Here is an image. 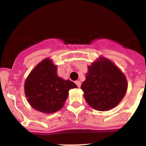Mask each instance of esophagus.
Segmentation results:
<instances>
[{
  "label": "esophagus",
  "instance_id": "obj_1",
  "mask_svg": "<svg viewBox=\"0 0 146 146\" xmlns=\"http://www.w3.org/2000/svg\"><path fill=\"white\" fill-rule=\"evenodd\" d=\"M76 84L77 85V86L78 87V88H80V85H81V82H80V81H79V80H78V81H76Z\"/></svg>",
  "mask_w": 146,
  "mask_h": 146
}]
</instances>
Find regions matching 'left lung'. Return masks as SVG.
I'll return each instance as SVG.
<instances>
[{"label":"left lung","instance_id":"left-lung-1","mask_svg":"<svg viewBox=\"0 0 146 146\" xmlns=\"http://www.w3.org/2000/svg\"><path fill=\"white\" fill-rule=\"evenodd\" d=\"M81 89L88 104L98 111H108L120 103L127 91L125 75L111 61L100 56L88 66Z\"/></svg>","mask_w":146,"mask_h":146}]
</instances>
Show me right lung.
Wrapping results in <instances>:
<instances>
[{"instance_id": "add662e5", "label": "right lung", "mask_w": 146, "mask_h": 146, "mask_svg": "<svg viewBox=\"0 0 146 146\" xmlns=\"http://www.w3.org/2000/svg\"><path fill=\"white\" fill-rule=\"evenodd\" d=\"M77 85L57 75V66L49 58L39 63L28 75L25 94L32 107L44 114H52L64 105L70 89Z\"/></svg>"}]
</instances>
